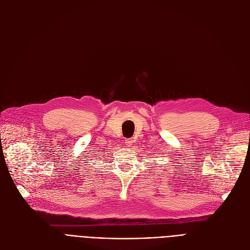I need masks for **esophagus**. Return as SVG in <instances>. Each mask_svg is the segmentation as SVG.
<instances>
[{
    "label": "esophagus",
    "instance_id": "esophagus-1",
    "mask_svg": "<svg viewBox=\"0 0 250 250\" xmlns=\"http://www.w3.org/2000/svg\"><path fill=\"white\" fill-rule=\"evenodd\" d=\"M125 144L126 146H132L133 140H132V139H125Z\"/></svg>",
    "mask_w": 250,
    "mask_h": 250
}]
</instances>
